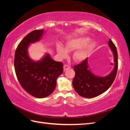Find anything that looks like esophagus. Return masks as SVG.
<instances>
[{
	"label": "esophagus",
	"instance_id": "1",
	"mask_svg": "<svg viewBox=\"0 0 130 130\" xmlns=\"http://www.w3.org/2000/svg\"><path fill=\"white\" fill-rule=\"evenodd\" d=\"M70 66L67 65V64H65L63 66V70L64 71H66L67 70H68L69 69H70Z\"/></svg>",
	"mask_w": 130,
	"mask_h": 130
}]
</instances>
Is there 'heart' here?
Here are the masks:
<instances>
[{
    "label": "heart",
    "mask_w": 130,
    "mask_h": 130,
    "mask_svg": "<svg viewBox=\"0 0 130 130\" xmlns=\"http://www.w3.org/2000/svg\"><path fill=\"white\" fill-rule=\"evenodd\" d=\"M90 38L86 36L77 37L67 41L66 48L60 44L57 45L58 56L61 58H65L68 55V52L76 50L73 55V60L76 62L83 61L88 57L90 52L95 47V42L90 41Z\"/></svg>",
    "instance_id": "obj_1"
}]
</instances>
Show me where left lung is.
<instances>
[{
    "mask_svg": "<svg viewBox=\"0 0 130 130\" xmlns=\"http://www.w3.org/2000/svg\"><path fill=\"white\" fill-rule=\"evenodd\" d=\"M108 45L113 54L114 68L107 76L101 77L94 74L89 68L87 58L74 67L75 75L73 86L78 95L86 98H93L106 91L115 80L118 70V53L116 47L110 39Z\"/></svg>",
    "mask_w": 130,
    "mask_h": 130,
    "instance_id": "left-lung-1",
    "label": "left lung"
}]
</instances>
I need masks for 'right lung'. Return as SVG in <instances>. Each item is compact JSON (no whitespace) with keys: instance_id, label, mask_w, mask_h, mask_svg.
I'll use <instances>...</instances> for the list:
<instances>
[{"instance_id":"obj_1","label":"right lung","mask_w":130,"mask_h":130,"mask_svg":"<svg viewBox=\"0 0 130 130\" xmlns=\"http://www.w3.org/2000/svg\"><path fill=\"white\" fill-rule=\"evenodd\" d=\"M44 33V30L31 31L19 43L14 55V67L19 82L26 92L37 98L47 97L54 92L57 78L63 72L62 63L53 60L48 53L37 61L29 57V45L40 41Z\"/></svg>"}]
</instances>
